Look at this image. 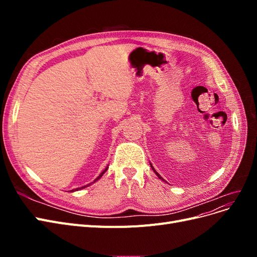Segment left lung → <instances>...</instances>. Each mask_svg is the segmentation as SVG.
Returning a JSON list of instances; mask_svg holds the SVG:
<instances>
[{"label":"left lung","instance_id":"1","mask_svg":"<svg viewBox=\"0 0 257 257\" xmlns=\"http://www.w3.org/2000/svg\"><path fill=\"white\" fill-rule=\"evenodd\" d=\"M150 166H151V168L153 169V172L155 173V175H157V176L159 177V179H161V180H162V181H164V182H166V181L164 180V178H163V177H161V175H160V174H159V173L157 172V170H155V169H154V167L152 166V164H151V163H150Z\"/></svg>","mask_w":257,"mask_h":257}]
</instances>
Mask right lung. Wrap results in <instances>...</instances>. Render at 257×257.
<instances>
[{
    "label": "right lung",
    "mask_w": 257,
    "mask_h": 257,
    "mask_svg": "<svg viewBox=\"0 0 257 257\" xmlns=\"http://www.w3.org/2000/svg\"><path fill=\"white\" fill-rule=\"evenodd\" d=\"M107 169H108V165H107V167H106V168H105V169L103 170V172H102V173H100V174H99V176H98V177H97V178L95 179V180H94V181H93L92 183H94V182H96L97 180H99V179H100V178H102V176H103V175H104V174H105V173L107 172ZM92 183H89V184H87V185H83V186H81V188H77V189H75V190H72L71 192H76V191H79V190H82V189H84V188H88V186H90V185H91Z\"/></svg>",
    "instance_id": "1"
}]
</instances>
